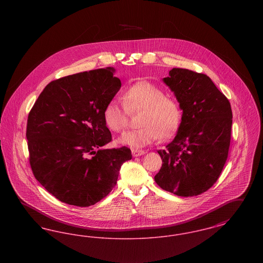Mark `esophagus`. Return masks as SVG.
I'll return each instance as SVG.
<instances>
[{
	"label": "esophagus",
	"mask_w": 263,
	"mask_h": 263,
	"mask_svg": "<svg viewBox=\"0 0 263 263\" xmlns=\"http://www.w3.org/2000/svg\"><path fill=\"white\" fill-rule=\"evenodd\" d=\"M144 154H146V152L144 150H138V149H133V150H132L133 157H139V156H142V155H144Z\"/></svg>",
	"instance_id": "esophagus-1"
}]
</instances>
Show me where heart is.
<instances>
[{"mask_svg": "<svg viewBox=\"0 0 263 263\" xmlns=\"http://www.w3.org/2000/svg\"><path fill=\"white\" fill-rule=\"evenodd\" d=\"M123 105L116 100L106 102L102 109L105 125L119 133L129 124V115L141 111L140 128L124 133L119 139L123 145L141 148L161 140H167L177 132L182 121L180 103L163 88L148 81H138L128 86L121 95Z\"/></svg>", "mask_w": 263, "mask_h": 263, "instance_id": "b5f03b06", "label": "heart"}]
</instances>
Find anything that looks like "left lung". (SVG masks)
<instances>
[{"instance_id":"obj_1","label":"left lung","mask_w":263,"mask_h":263,"mask_svg":"<svg viewBox=\"0 0 263 263\" xmlns=\"http://www.w3.org/2000/svg\"><path fill=\"white\" fill-rule=\"evenodd\" d=\"M164 83L183 110L174 141L159 150L163 165L155 181L178 196H197L212 187L228 159L231 103L205 74L174 68Z\"/></svg>"}]
</instances>
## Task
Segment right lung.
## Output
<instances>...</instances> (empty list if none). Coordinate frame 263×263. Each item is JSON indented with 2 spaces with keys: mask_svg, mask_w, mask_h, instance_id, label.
<instances>
[{
  "mask_svg": "<svg viewBox=\"0 0 263 263\" xmlns=\"http://www.w3.org/2000/svg\"><path fill=\"white\" fill-rule=\"evenodd\" d=\"M114 69H97L49 83L28 113L26 139L34 177L55 198L88 207L109 194L125 146L100 149L112 141L102 109L121 88Z\"/></svg>",
  "mask_w": 263,
  "mask_h": 263,
  "instance_id": "add662e5",
  "label": "right lung"
}]
</instances>
